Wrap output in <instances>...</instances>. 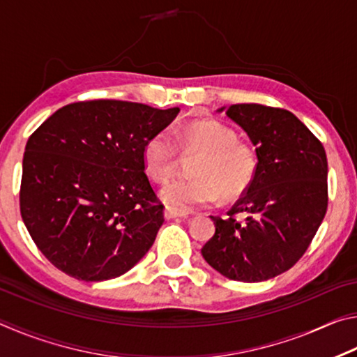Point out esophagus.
Returning <instances> with one entry per match:
<instances>
[{
  "instance_id": "1",
  "label": "esophagus",
  "mask_w": 357,
  "mask_h": 357,
  "mask_svg": "<svg viewBox=\"0 0 357 357\" xmlns=\"http://www.w3.org/2000/svg\"><path fill=\"white\" fill-rule=\"evenodd\" d=\"M164 215H165V219L170 220V219H179V217H185L187 214L183 213V211H178L174 208H165Z\"/></svg>"
}]
</instances>
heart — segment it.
<instances>
[{
    "label": "heart",
    "instance_id": "1",
    "mask_svg": "<svg viewBox=\"0 0 357 357\" xmlns=\"http://www.w3.org/2000/svg\"><path fill=\"white\" fill-rule=\"evenodd\" d=\"M178 140L189 153H200L192 179H174L159 192L160 200L178 211L208 206L243 193L257 170V155L228 126L215 119L193 121L181 129ZM144 170L157 183L170 179L178 165V148L170 132L149 137L143 148Z\"/></svg>",
    "mask_w": 357,
    "mask_h": 357
}]
</instances>
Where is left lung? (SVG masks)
<instances>
[{
	"mask_svg": "<svg viewBox=\"0 0 357 357\" xmlns=\"http://www.w3.org/2000/svg\"><path fill=\"white\" fill-rule=\"evenodd\" d=\"M227 116L250 138L257 170L225 219L211 215L215 233L202 249L206 263L238 282H264L304 255L328 209V159L323 144L291 112L236 104ZM234 213H245L238 222Z\"/></svg>",
	"mask_w": 357,
	"mask_h": 357,
	"instance_id": "1",
	"label": "left lung"
}]
</instances>
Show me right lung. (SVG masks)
Wrapping results in <instances>:
<instances>
[{
	"instance_id": "right-lung-1",
	"label": "right lung",
	"mask_w": 357,
	"mask_h": 357,
	"mask_svg": "<svg viewBox=\"0 0 357 357\" xmlns=\"http://www.w3.org/2000/svg\"><path fill=\"white\" fill-rule=\"evenodd\" d=\"M179 108L91 100L66 105L29 137L20 213L59 271L84 282L116 279L146 255L164 223L143 148Z\"/></svg>"
}]
</instances>
